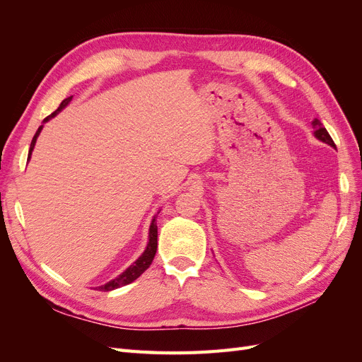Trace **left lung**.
<instances>
[{
    "mask_svg": "<svg viewBox=\"0 0 362 362\" xmlns=\"http://www.w3.org/2000/svg\"><path fill=\"white\" fill-rule=\"evenodd\" d=\"M311 125H313V128H314V136H315V139H319L320 141H323V144H326V145H329V146L335 148L334 140L331 139L329 133H327L326 128L323 127V124L320 122L319 119H314L313 122H311Z\"/></svg>",
    "mask_w": 362,
    "mask_h": 362,
    "instance_id": "obj_1",
    "label": "left lung"
}]
</instances>
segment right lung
Here are the masks:
<instances>
[{"label": "right lung", "instance_id": "1", "mask_svg": "<svg viewBox=\"0 0 362 362\" xmlns=\"http://www.w3.org/2000/svg\"><path fill=\"white\" fill-rule=\"evenodd\" d=\"M71 101H72V96L66 98V100H63L62 104H60V107L57 108L56 112L51 113L48 117L43 119V124L48 122V120H51L54 116H57V115L63 110V108L66 107ZM42 128H43V125H40V127L37 128L35 137H33V140H31L30 151H28V161H30V158H31L33 149H35V146H36V140H37V137H39V134H40ZM158 213H160V211H158ZM156 216H157V214H156ZM156 216L152 217V222H151V225H149L148 245H146V249L144 250V254H141L128 269H125L122 273H120L119 276H116V278L112 279V281H108L107 284H104V286L96 287V290H100V291H112V290H116V288H119V287H124V286H127V284H131L133 281H136V279L141 275V273H144V272L151 266V262H152V259H154L156 252H157V222H156Z\"/></svg>", "mask_w": 362, "mask_h": 362}]
</instances>
